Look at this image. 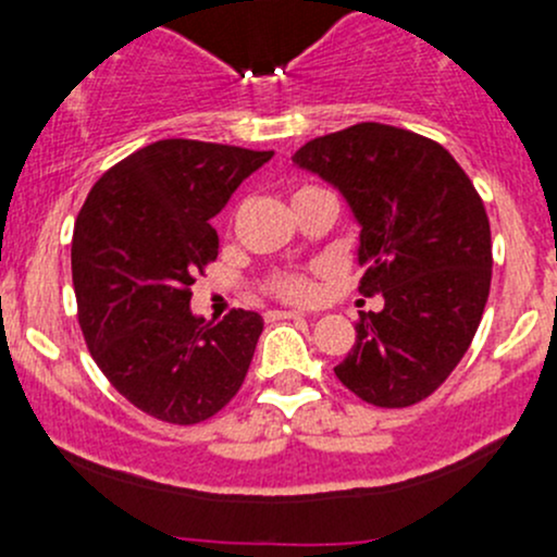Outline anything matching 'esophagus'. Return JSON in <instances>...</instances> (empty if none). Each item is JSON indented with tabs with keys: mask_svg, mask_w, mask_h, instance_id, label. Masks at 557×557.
Masks as SVG:
<instances>
[{
	"mask_svg": "<svg viewBox=\"0 0 557 557\" xmlns=\"http://www.w3.org/2000/svg\"><path fill=\"white\" fill-rule=\"evenodd\" d=\"M272 318L274 320H296V318H305V314L294 312V310H277V312H272Z\"/></svg>",
	"mask_w": 557,
	"mask_h": 557,
	"instance_id": "obj_1",
	"label": "esophagus"
}]
</instances>
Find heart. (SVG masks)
I'll return each mask as SVG.
<instances>
[{
    "label": "heart",
    "mask_w": 557,
    "mask_h": 557,
    "mask_svg": "<svg viewBox=\"0 0 557 557\" xmlns=\"http://www.w3.org/2000/svg\"><path fill=\"white\" fill-rule=\"evenodd\" d=\"M307 190H312V185H301V188H296L294 199L296 196L307 194ZM263 288H267V294L274 296V299L294 301V305L312 301L314 294H318V285H314V280L307 272H299V269H285V272L269 274L267 283H263Z\"/></svg>",
    "instance_id": "heart-1"
}]
</instances>
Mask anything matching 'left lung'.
Segmentation results:
<instances>
[{
	"mask_svg": "<svg viewBox=\"0 0 557 557\" xmlns=\"http://www.w3.org/2000/svg\"><path fill=\"white\" fill-rule=\"evenodd\" d=\"M296 164L342 190L361 223L356 345L334 367L367 404L412 407L436 391L476 334L491 294V223L469 174L440 143L385 123L314 137Z\"/></svg>",
	"mask_w": 557,
	"mask_h": 557,
	"instance_id": "8db88e82",
	"label": "left lung"
}]
</instances>
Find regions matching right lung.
<instances>
[{"label": "right lung", "instance_id": "add662e5", "mask_svg": "<svg viewBox=\"0 0 557 557\" xmlns=\"http://www.w3.org/2000/svg\"><path fill=\"white\" fill-rule=\"evenodd\" d=\"M272 159L199 139H159L94 183L72 234L77 320L94 361L156 420L194 425L245 383L263 320L190 312V285L218 258L210 218Z\"/></svg>", "mask_w": 557, "mask_h": 557}]
</instances>
